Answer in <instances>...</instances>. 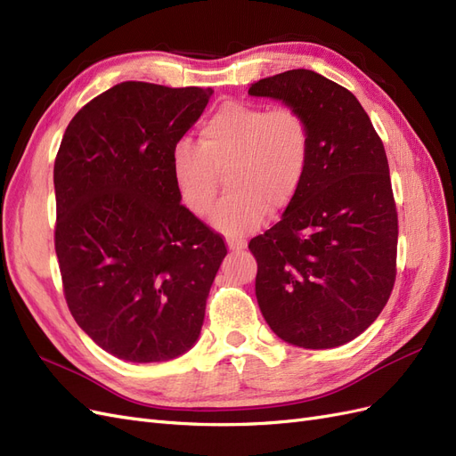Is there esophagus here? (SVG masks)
<instances>
[{"label": "esophagus", "instance_id": "esophagus-1", "mask_svg": "<svg viewBox=\"0 0 456 456\" xmlns=\"http://www.w3.org/2000/svg\"><path fill=\"white\" fill-rule=\"evenodd\" d=\"M226 243H228V249H230V251H236V253H240V251H243V249H245V241H240V240H228Z\"/></svg>", "mask_w": 456, "mask_h": 456}]
</instances>
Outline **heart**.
Returning <instances> with one entry per match:
<instances>
[{
    "instance_id": "heart-1",
    "label": "heart",
    "mask_w": 456,
    "mask_h": 456,
    "mask_svg": "<svg viewBox=\"0 0 456 456\" xmlns=\"http://www.w3.org/2000/svg\"><path fill=\"white\" fill-rule=\"evenodd\" d=\"M314 148L308 116L295 106L226 101L203 123L200 144L176 141L171 171L183 203L196 216L211 213L218 175L226 171L228 194L213 224L230 238H243L295 200L305 183Z\"/></svg>"
}]
</instances>
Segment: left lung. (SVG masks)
Returning a JSON list of instances; mask_svg holds the SVG:
<instances>
[{"label":"left lung","instance_id":"8db88e82","mask_svg":"<svg viewBox=\"0 0 456 456\" xmlns=\"http://www.w3.org/2000/svg\"><path fill=\"white\" fill-rule=\"evenodd\" d=\"M249 94L300 108L314 129L305 183L280 223L249 243L260 312L295 346H342L377 320L395 281L397 211L384 144L360 101L312 70L265 77Z\"/></svg>","mask_w":456,"mask_h":456}]
</instances>
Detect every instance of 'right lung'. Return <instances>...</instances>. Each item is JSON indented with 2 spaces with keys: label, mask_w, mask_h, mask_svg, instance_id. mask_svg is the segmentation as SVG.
<instances>
[{
  "label": "right lung",
  "mask_w": 456,
  "mask_h": 456,
  "mask_svg": "<svg viewBox=\"0 0 456 456\" xmlns=\"http://www.w3.org/2000/svg\"><path fill=\"white\" fill-rule=\"evenodd\" d=\"M213 89L123 81L68 123L54 159V251L76 323L119 360L194 346L226 245L181 203L176 141Z\"/></svg>",
  "instance_id": "add662e5"
}]
</instances>
